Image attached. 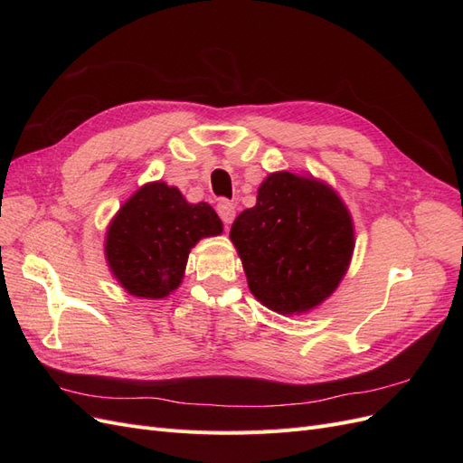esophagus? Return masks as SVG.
Here are the masks:
<instances>
[{
  "label": "esophagus",
  "mask_w": 463,
  "mask_h": 463,
  "mask_svg": "<svg viewBox=\"0 0 463 463\" xmlns=\"http://www.w3.org/2000/svg\"><path fill=\"white\" fill-rule=\"evenodd\" d=\"M216 213L223 223H232L235 218V204L230 203L228 199H220L216 204Z\"/></svg>",
  "instance_id": "34e87169"
}]
</instances>
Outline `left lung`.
I'll list each match as a JSON object with an SVG mask.
<instances>
[{"label":"left lung","mask_w":463,"mask_h":463,"mask_svg":"<svg viewBox=\"0 0 463 463\" xmlns=\"http://www.w3.org/2000/svg\"><path fill=\"white\" fill-rule=\"evenodd\" d=\"M230 240L250 293L279 315L307 313L330 298L355 247L352 216L335 191L291 172L262 181L257 204L235 218Z\"/></svg>","instance_id":"8db88e82"}]
</instances>
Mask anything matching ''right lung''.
<instances>
[{
    "label": "right lung",
    "mask_w": 463,
    "mask_h": 463,
    "mask_svg": "<svg viewBox=\"0 0 463 463\" xmlns=\"http://www.w3.org/2000/svg\"><path fill=\"white\" fill-rule=\"evenodd\" d=\"M222 230L208 203L191 204L177 187L152 181L135 191L109 222L108 266L131 296L164 299L184 279L191 249Z\"/></svg>",
    "instance_id": "right-lung-1"
}]
</instances>
